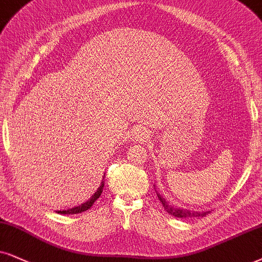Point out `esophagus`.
I'll return each mask as SVG.
<instances>
[{"instance_id":"obj_1","label":"esophagus","mask_w":262,"mask_h":262,"mask_svg":"<svg viewBox=\"0 0 262 262\" xmlns=\"http://www.w3.org/2000/svg\"><path fill=\"white\" fill-rule=\"evenodd\" d=\"M148 138V132L146 129H135L133 133V139L134 141H145Z\"/></svg>"}]
</instances>
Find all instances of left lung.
I'll list each match as a JSON object with an SVG mask.
<instances>
[{
  "label": "left lung",
  "mask_w": 262,
  "mask_h": 262,
  "mask_svg": "<svg viewBox=\"0 0 262 262\" xmlns=\"http://www.w3.org/2000/svg\"><path fill=\"white\" fill-rule=\"evenodd\" d=\"M158 200L161 201V203L163 204L164 209L167 210L168 214L173 215L175 217H197V216H205L210 211H193V210H188V209H181V208H175L174 205H169L168 202L164 200L161 194H158Z\"/></svg>",
  "instance_id": "obj_1"
}]
</instances>
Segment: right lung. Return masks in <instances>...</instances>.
Returning a JSON list of instances; mask_svg holds the SVG:
<instances>
[{"mask_svg": "<svg viewBox=\"0 0 262 262\" xmlns=\"http://www.w3.org/2000/svg\"><path fill=\"white\" fill-rule=\"evenodd\" d=\"M104 178H105V175L104 177H102V181H101V185L100 186H99V188L97 191H95V193L93 194V196L89 198V200L87 201V202H84V203H82L81 205H78V207H75V208H71V209H66V210H58L57 213H59V214H68V215H70V214H79V213H82V211H85V210H88L89 208L92 207L93 204H94V202L98 200L99 197L101 196V192H102V188H104Z\"/></svg>", "mask_w": 262, "mask_h": 262, "instance_id": "1", "label": "right lung"}]
</instances>
